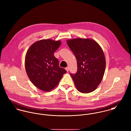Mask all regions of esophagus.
<instances>
[{
    "label": "esophagus",
    "mask_w": 131,
    "mask_h": 131,
    "mask_svg": "<svg viewBox=\"0 0 131 131\" xmlns=\"http://www.w3.org/2000/svg\"><path fill=\"white\" fill-rule=\"evenodd\" d=\"M65 69H66V70L67 71V72H68L69 71V67H66V68H65Z\"/></svg>",
    "instance_id": "1"
}]
</instances>
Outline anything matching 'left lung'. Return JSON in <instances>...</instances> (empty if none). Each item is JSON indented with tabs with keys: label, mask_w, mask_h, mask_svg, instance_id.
Returning <instances> with one entry per match:
<instances>
[{
	"label": "left lung",
	"mask_w": 131,
	"mask_h": 131,
	"mask_svg": "<svg viewBox=\"0 0 131 131\" xmlns=\"http://www.w3.org/2000/svg\"><path fill=\"white\" fill-rule=\"evenodd\" d=\"M67 43L77 60L78 71L70 74L75 87L82 93L93 92L101 83L106 68L101 47L91 38L70 39Z\"/></svg>",
	"instance_id": "obj_1"
}]
</instances>
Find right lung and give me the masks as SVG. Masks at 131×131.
<instances>
[{"instance_id":"add662e5","label":"right lung","mask_w":131,"mask_h":131,"mask_svg":"<svg viewBox=\"0 0 131 131\" xmlns=\"http://www.w3.org/2000/svg\"><path fill=\"white\" fill-rule=\"evenodd\" d=\"M61 44L60 40L42 39L33 43L26 54L27 74L38 89L50 92L58 85L67 71L59 65L53 53Z\"/></svg>"}]
</instances>
